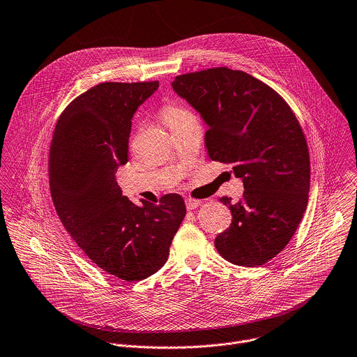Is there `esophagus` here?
I'll return each instance as SVG.
<instances>
[{"instance_id":"34e87169","label":"esophagus","mask_w":357,"mask_h":357,"mask_svg":"<svg viewBox=\"0 0 357 357\" xmlns=\"http://www.w3.org/2000/svg\"><path fill=\"white\" fill-rule=\"evenodd\" d=\"M185 203H186L188 210H195V208H197L202 204L200 200H195V199H186Z\"/></svg>"}]
</instances>
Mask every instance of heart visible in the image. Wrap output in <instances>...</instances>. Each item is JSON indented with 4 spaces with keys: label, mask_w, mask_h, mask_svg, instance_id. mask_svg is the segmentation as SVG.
I'll return each instance as SVG.
<instances>
[{
    "label": "heart",
    "mask_w": 357,
    "mask_h": 357,
    "mask_svg": "<svg viewBox=\"0 0 357 357\" xmlns=\"http://www.w3.org/2000/svg\"><path fill=\"white\" fill-rule=\"evenodd\" d=\"M189 112L181 107H176V105H168L164 111H162V119L164 122L171 126L172 123H175L176 121L188 116Z\"/></svg>",
    "instance_id": "obj_1"
}]
</instances>
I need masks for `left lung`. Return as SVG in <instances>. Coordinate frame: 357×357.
<instances>
[{"mask_svg":"<svg viewBox=\"0 0 357 357\" xmlns=\"http://www.w3.org/2000/svg\"><path fill=\"white\" fill-rule=\"evenodd\" d=\"M171 86L207 125L208 157L231 164L243 182L242 200L220 199L232 224L215 238L217 250L236 266L267 263L288 245L307 207L310 157L295 114L277 91L242 70L186 73Z\"/></svg>","mask_w":357,"mask_h":357,"instance_id":"8db88e82","label":"left lung"}]
</instances>
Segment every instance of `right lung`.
<instances>
[{
  "mask_svg": "<svg viewBox=\"0 0 357 357\" xmlns=\"http://www.w3.org/2000/svg\"><path fill=\"white\" fill-rule=\"evenodd\" d=\"M158 86L155 80L91 87L61 114L50 147V190L61 222L94 264L128 282L165 264L186 215L179 195L136 206L115 178L128 162L132 118Z\"/></svg>",
  "mask_w": 357,
  "mask_h": 357,
  "instance_id": "1",
  "label": "right lung"
}]
</instances>
